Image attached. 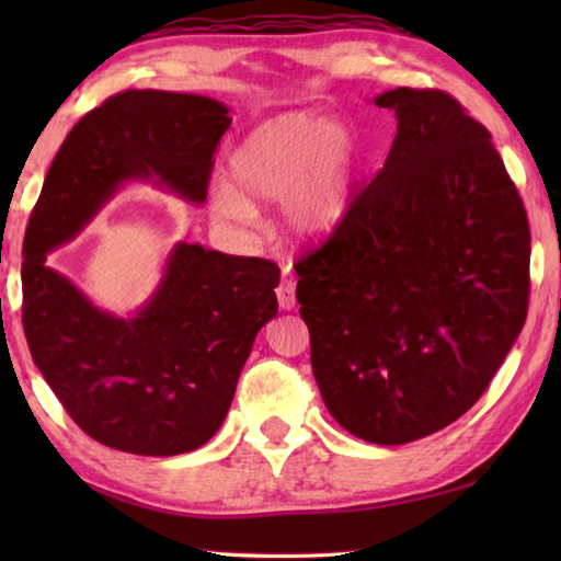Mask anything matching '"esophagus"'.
<instances>
[{
  "mask_svg": "<svg viewBox=\"0 0 561 561\" xmlns=\"http://www.w3.org/2000/svg\"><path fill=\"white\" fill-rule=\"evenodd\" d=\"M277 301L284 311L297 309V294H294V279L284 277L277 287Z\"/></svg>",
  "mask_w": 561,
  "mask_h": 561,
  "instance_id": "obj_1",
  "label": "esophagus"
}]
</instances>
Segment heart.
<instances>
[{
  "mask_svg": "<svg viewBox=\"0 0 561 561\" xmlns=\"http://www.w3.org/2000/svg\"><path fill=\"white\" fill-rule=\"evenodd\" d=\"M230 178L213 187V205L227 220L252 222L257 207L284 201V217L299 237H327L344 222L354 180L351 133L307 111L284 113L254 128L230 156Z\"/></svg>",
  "mask_w": 561,
  "mask_h": 561,
  "instance_id": "1",
  "label": "heart"
}]
</instances>
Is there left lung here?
I'll use <instances>...</instances> for the list:
<instances>
[{
    "instance_id": "left-lung-1",
    "label": "left lung",
    "mask_w": 561,
    "mask_h": 561,
    "mask_svg": "<svg viewBox=\"0 0 561 561\" xmlns=\"http://www.w3.org/2000/svg\"><path fill=\"white\" fill-rule=\"evenodd\" d=\"M391 153L294 264L334 421L403 445L470 411L527 319L529 225L490 130L445 91L393 89Z\"/></svg>"
}]
</instances>
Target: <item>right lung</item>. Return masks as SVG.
<instances>
[{"instance_id":"1","label":"right lung","mask_w":561,"mask_h":561,"mask_svg":"<svg viewBox=\"0 0 561 561\" xmlns=\"http://www.w3.org/2000/svg\"><path fill=\"white\" fill-rule=\"evenodd\" d=\"M227 113L195 93H116L66 136L26 225V344L73 423L108 448L168 458L213 438L254 336L277 317L279 267L178 242L153 297L126 319L46 267V254L136 180L203 205Z\"/></svg>"}]
</instances>
